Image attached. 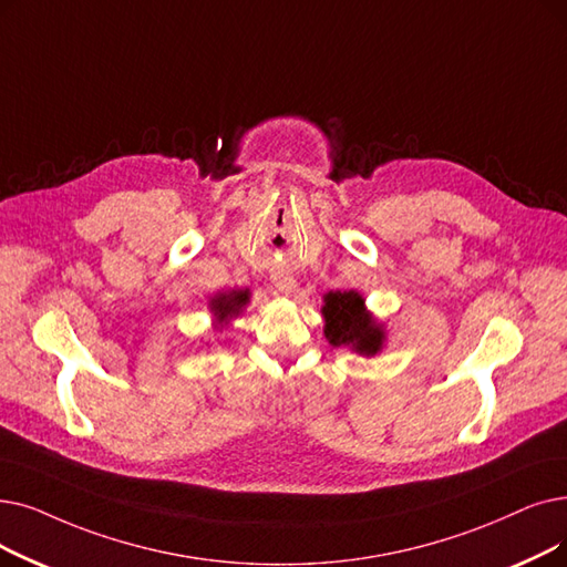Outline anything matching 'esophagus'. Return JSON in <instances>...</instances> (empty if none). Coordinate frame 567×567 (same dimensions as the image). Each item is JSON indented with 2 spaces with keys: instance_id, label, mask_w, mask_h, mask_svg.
Here are the masks:
<instances>
[{
  "instance_id": "obj_1",
  "label": "esophagus",
  "mask_w": 567,
  "mask_h": 567,
  "mask_svg": "<svg viewBox=\"0 0 567 567\" xmlns=\"http://www.w3.org/2000/svg\"><path fill=\"white\" fill-rule=\"evenodd\" d=\"M274 285H276L278 291H282V293H291L293 289H297V280H293L289 274H278V276H274Z\"/></svg>"
}]
</instances>
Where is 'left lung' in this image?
I'll use <instances>...</instances> for the list:
<instances>
[{
  "label": "left lung",
  "mask_w": 567,
  "mask_h": 567,
  "mask_svg": "<svg viewBox=\"0 0 567 567\" xmlns=\"http://www.w3.org/2000/svg\"><path fill=\"white\" fill-rule=\"evenodd\" d=\"M324 336L333 348H350L359 357H375L384 350V322L365 308L363 293L338 289L324 293Z\"/></svg>",
  "instance_id": "obj_1"
}]
</instances>
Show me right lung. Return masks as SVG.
I'll list each match as a JSON object with an SVG mask.
<instances>
[{"label":"right lung","instance_id":"obj_1","mask_svg":"<svg viewBox=\"0 0 567 567\" xmlns=\"http://www.w3.org/2000/svg\"><path fill=\"white\" fill-rule=\"evenodd\" d=\"M250 303V289H229V291H217L210 297L208 308L213 312V322L219 331L229 327L231 319H236L243 308Z\"/></svg>","mask_w":567,"mask_h":567}]
</instances>
